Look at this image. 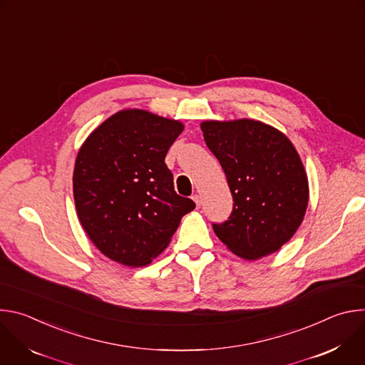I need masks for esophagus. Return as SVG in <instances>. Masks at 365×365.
Listing matches in <instances>:
<instances>
[{
    "label": "esophagus",
    "mask_w": 365,
    "mask_h": 365,
    "mask_svg": "<svg viewBox=\"0 0 365 365\" xmlns=\"http://www.w3.org/2000/svg\"><path fill=\"white\" fill-rule=\"evenodd\" d=\"M192 199H193V200H195V203H196V206H197V207H199V206H200V196H199V195H193V196H192Z\"/></svg>",
    "instance_id": "1"
}]
</instances>
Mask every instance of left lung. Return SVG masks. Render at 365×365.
Listing matches in <instances>:
<instances>
[{
  "label": "left lung",
  "mask_w": 365,
  "mask_h": 365,
  "mask_svg": "<svg viewBox=\"0 0 365 365\" xmlns=\"http://www.w3.org/2000/svg\"><path fill=\"white\" fill-rule=\"evenodd\" d=\"M200 128L234 200L228 221L212 224L217 237L245 259L276 252L300 227L309 200L294 145L277 128L247 118L203 121Z\"/></svg>",
  "instance_id": "1"
}]
</instances>
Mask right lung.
Returning a JSON list of instances; mask_svg holds the SVG:
<instances>
[{"instance_id": "1", "label": "right lung", "mask_w": 365, "mask_h": 365, "mask_svg": "<svg viewBox=\"0 0 365 365\" xmlns=\"http://www.w3.org/2000/svg\"><path fill=\"white\" fill-rule=\"evenodd\" d=\"M183 124L144 110L103 121L76 155L73 197L95 247L128 267L151 263L195 202L176 193L165 158Z\"/></svg>"}]
</instances>
